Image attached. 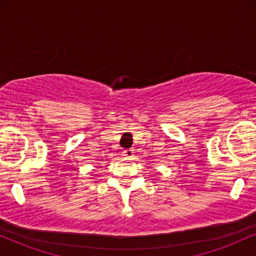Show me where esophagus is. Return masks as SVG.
Instances as JSON below:
<instances>
[{"label": "esophagus", "mask_w": 256, "mask_h": 256, "mask_svg": "<svg viewBox=\"0 0 256 256\" xmlns=\"http://www.w3.org/2000/svg\"><path fill=\"white\" fill-rule=\"evenodd\" d=\"M122 155H124L125 158H131L134 156V149H124V150H122Z\"/></svg>", "instance_id": "1"}]
</instances>
